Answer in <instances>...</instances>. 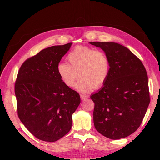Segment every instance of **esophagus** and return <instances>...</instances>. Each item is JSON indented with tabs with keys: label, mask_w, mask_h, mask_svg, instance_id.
<instances>
[{
	"label": "esophagus",
	"mask_w": 160,
	"mask_h": 160,
	"mask_svg": "<svg viewBox=\"0 0 160 160\" xmlns=\"http://www.w3.org/2000/svg\"><path fill=\"white\" fill-rule=\"evenodd\" d=\"M89 98L88 95H84V94H80V99L82 100H85Z\"/></svg>",
	"instance_id": "34e87169"
}]
</instances>
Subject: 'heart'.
Segmentation results:
<instances>
[{"instance_id": "b5f03b06", "label": "heart", "mask_w": 160, "mask_h": 160, "mask_svg": "<svg viewBox=\"0 0 160 160\" xmlns=\"http://www.w3.org/2000/svg\"><path fill=\"white\" fill-rule=\"evenodd\" d=\"M67 60L68 63L58 64V75L69 88L75 85L80 76L76 89L82 92H89L94 88H99L109 75V60L107 54L101 50L87 46H78L68 54Z\"/></svg>"}]
</instances>
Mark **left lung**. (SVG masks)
Here are the masks:
<instances>
[{
	"mask_svg": "<svg viewBox=\"0 0 160 160\" xmlns=\"http://www.w3.org/2000/svg\"><path fill=\"white\" fill-rule=\"evenodd\" d=\"M90 44L101 48L110 63L104 86L90 97L94 127L108 138H126L139 128L150 102L145 68L128 48L117 43Z\"/></svg>",
	"mask_w": 160,
	"mask_h": 160,
	"instance_id": "8db88e82",
	"label": "left lung"
}]
</instances>
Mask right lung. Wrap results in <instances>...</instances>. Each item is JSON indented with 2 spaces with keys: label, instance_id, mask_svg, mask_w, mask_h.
Here are the masks:
<instances>
[{
  "label": "right lung",
  "instance_id": "right-lung-1",
  "mask_svg": "<svg viewBox=\"0 0 160 160\" xmlns=\"http://www.w3.org/2000/svg\"><path fill=\"white\" fill-rule=\"evenodd\" d=\"M72 43L53 46L24 62L15 84L18 117L37 138L55 142L70 131L80 94L61 80L57 67Z\"/></svg>",
  "mask_w": 160,
  "mask_h": 160
}]
</instances>
